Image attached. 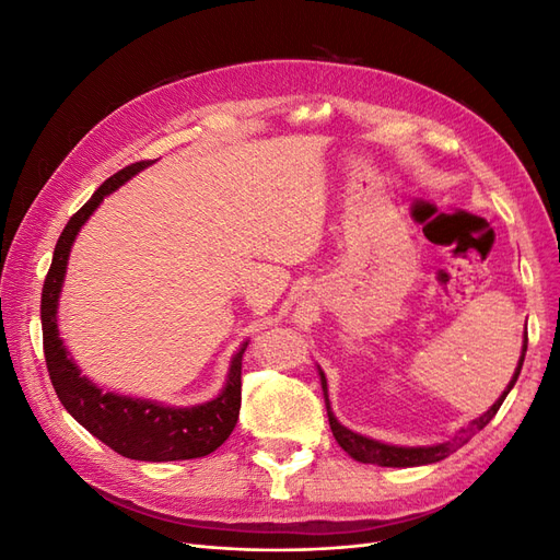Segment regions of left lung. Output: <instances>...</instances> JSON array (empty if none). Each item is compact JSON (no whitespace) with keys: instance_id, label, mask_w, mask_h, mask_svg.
Returning <instances> with one entry per match:
<instances>
[{"instance_id":"8db88e82","label":"left lung","mask_w":560,"mask_h":560,"mask_svg":"<svg viewBox=\"0 0 560 560\" xmlns=\"http://www.w3.org/2000/svg\"><path fill=\"white\" fill-rule=\"evenodd\" d=\"M525 350H528V331L523 334V348H521V358H518V364H516V371L514 376L510 381V385H506L504 393L498 397V401L490 406V409L474 418L467 428H463L460 432H455V436H451L448 442L444 444H434V446H393V444H383V442H376V439H369L364 434H358L352 432L348 428H343L341 422L336 420L334 411H331V404H329V395H327V378H325V371H319V383H322V393H325V404H327V416H329V428L334 432V439L338 442V446H341L350 457H354L358 463H366V465H378V467H418V465H432V463H439L444 460V457H448L451 453H455L460 446H465L469 439L477 434L479 430H483L490 420H493V416L498 413V409L502 406L504 397L510 395V389L514 387V383L518 381V374H521V366H523V360H525Z\"/></svg>"}]
</instances>
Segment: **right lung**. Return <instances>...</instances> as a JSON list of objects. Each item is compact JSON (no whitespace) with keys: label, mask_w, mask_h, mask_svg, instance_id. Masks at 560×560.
<instances>
[{"label":"right lung","mask_w":560,"mask_h":560,"mask_svg":"<svg viewBox=\"0 0 560 560\" xmlns=\"http://www.w3.org/2000/svg\"><path fill=\"white\" fill-rule=\"evenodd\" d=\"M151 163L154 161L132 163L112 175L62 229L42 290L44 354L50 383H54L67 413L112 451L130 457V460L147 463L191 460V457H202L222 446L238 422L243 352L247 343L233 354L222 393L206 404L182 409V406H165L151 399L105 393L103 387L81 376V369L67 352L58 331V299L67 273V259H70L81 226L89 222V217L97 210L105 196L116 191L118 186H124Z\"/></svg>","instance_id":"1"}]
</instances>
